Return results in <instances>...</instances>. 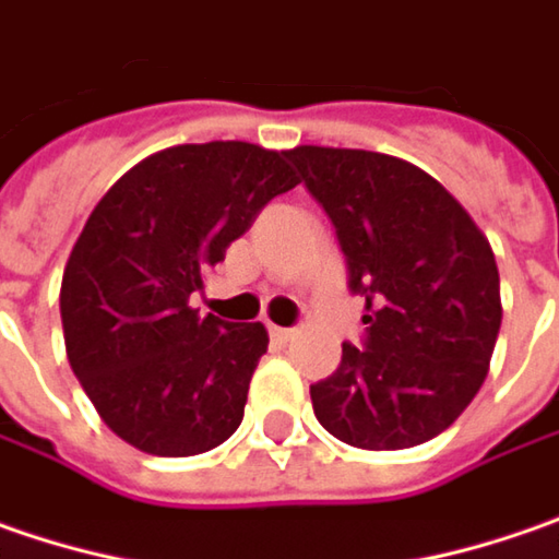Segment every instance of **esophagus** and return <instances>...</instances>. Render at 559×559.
Instances as JSON below:
<instances>
[{"label": "esophagus", "mask_w": 559, "mask_h": 559, "mask_svg": "<svg viewBox=\"0 0 559 559\" xmlns=\"http://www.w3.org/2000/svg\"><path fill=\"white\" fill-rule=\"evenodd\" d=\"M269 334H272L275 341H281V344H287V341H294V334H297V328H278V325H272V328H269Z\"/></svg>", "instance_id": "34e87169"}]
</instances>
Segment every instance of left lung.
<instances>
[{
  "instance_id": "obj_1",
  "label": "left lung",
  "mask_w": 559,
  "mask_h": 559,
  "mask_svg": "<svg viewBox=\"0 0 559 559\" xmlns=\"http://www.w3.org/2000/svg\"><path fill=\"white\" fill-rule=\"evenodd\" d=\"M287 162L325 209L366 300L362 344L309 384L316 419L362 450L416 448L473 403L500 331L488 237L423 168L366 150L297 146Z\"/></svg>"
}]
</instances>
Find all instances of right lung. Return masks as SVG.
I'll use <instances>...</instances> for the list:
<instances>
[{"mask_svg":"<svg viewBox=\"0 0 559 559\" xmlns=\"http://www.w3.org/2000/svg\"><path fill=\"white\" fill-rule=\"evenodd\" d=\"M294 187L287 153L212 140L143 158L93 209L64 265L61 328L74 376L118 438L193 456L237 431L269 334L200 316L190 294Z\"/></svg>","mask_w":559,"mask_h":559,"instance_id":"1","label":"right lung"}]
</instances>
